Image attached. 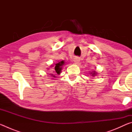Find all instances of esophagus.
I'll return each mask as SVG.
<instances>
[{
	"instance_id": "esophagus-1",
	"label": "esophagus",
	"mask_w": 132,
	"mask_h": 132,
	"mask_svg": "<svg viewBox=\"0 0 132 132\" xmlns=\"http://www.w3.org/2000/svg\"><path fill=\"white\" fill-rule=\"evenodd\" d=\"M74 62L75 64H79L80 62V59L79 57H76L74 60Z\"/></svg>"
}]
</instances>
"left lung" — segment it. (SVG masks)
<instances>
[{"instance_id": "obj_1", "label": "left lung", "mask_w": 132, "mask_h": 132, "mask_svg": "<svg viewBox=\"0 0 132 132\" xmlns=\"http://www.w3.org/2000/svg\"><path fill=\"white\" fill-rule=\"evenodd\" d=\"M90 74L92 76H95L97 75V72H96L95 71H92L91 73H90Z\"/></svg>"}]
</instances>
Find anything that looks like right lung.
Segmentation results:
<instances>
[{
  "mask_svg": "<svg viewBox=\"0 0 132 132\" xmlns=\"http://www.w3.org/2000/svg\"><path fill=\"white\" fill-rule=\"evenodd\" d=\"M64 63H65V62H64V61H62L61 62H59L58 63L55 64V66H53L52 65L51 66L53 67L54 66V68H53V71L52 72L53 73V74H51V75L52 76L53 78H55L56 76H55L56 75H60V73L61 72V70H62V66H63Z\"/></svg>",
  "mask_w": 132,
  "mask_h": 132,
  "instance_id": "obj_1",
  "label": "right lung"
}]
</instances>
